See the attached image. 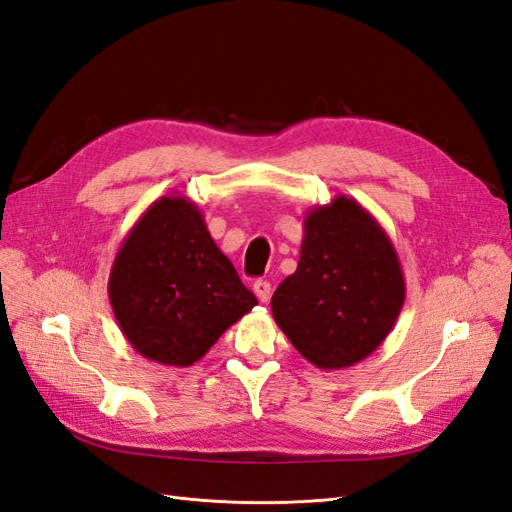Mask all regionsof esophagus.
Instances as JSON below:
<instances>
[{
    "mask_svg": "<svg viewBox=\"0 0 512 512\" xmlns=\"http://www.w3.org/2000/svg\"><path fill=\"white\" fill-rule=\"evenodd\" d=\"M254 292H256V297H258L260 303H267L271 299L273 288H271V284L267 280H256L254 282Z\"/></svg>",
    "mask_w": 512,
    "mask_h": 512,
    "instance_id": "esophagus-1",
    "label": "esophagus"
}]
</instances>
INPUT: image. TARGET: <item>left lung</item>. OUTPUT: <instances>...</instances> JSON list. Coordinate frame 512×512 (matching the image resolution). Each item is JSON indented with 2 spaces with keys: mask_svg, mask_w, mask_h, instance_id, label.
<instances>
[{
  "mask_svg": "<svg viewBox=\"0 0 512 512\" xmlns=\"http://www.w3.org/2000/svg\"><path fill=\"white\" fill-rule=\"evenodd\" d=\"M404 299L389 235L354 198L335 196L307 211L297 271L273 292L271 312L303 359L344 369L384 342Z\"/></svg>",
  "mask_w": 512,
  "mask_h": 512,
  "instance_id": "1",
  "label": "left lung"
}]
</instances>
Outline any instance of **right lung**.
<instances>
[{
	"instance_id": "right-lung-1",
	"label": "right lung",
	"mask_w": 512,
	"mask_h": 512,
	"mask_svg": "<svg viewBox=\"0 0 512 512\" xmlns=\"http://www.w3.org/2000/svg\"><path fill=\"white\" fill-rule=\"evenodd\" d=\"M108 299L130 346L149 361L190 367L258 305L211 239L198 205L162 196L123 239Z\"/></svg>"
}]
</instances>
